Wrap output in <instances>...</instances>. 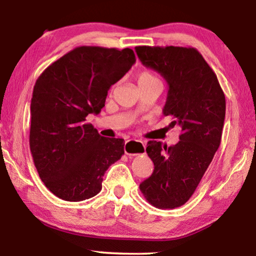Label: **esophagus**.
<instances>
[{
    "instance_id": "34e87169",
    "label": "esophagus",
    "mask_w": 256,
    "mask_h": 256,
    "mask_svg": "<svg viewBox=\"0 0 256 256\" xmlns=\"http://www.w3.org/2000/svg\"><path fill=\"white\" fill-rule=\"evenodd\" d=\"M144 149H146L144 144L138 140H128L125 142L124 144L125 154L130 156V157H134V156L144 154Z\"/></svg>"
}]
</instances>
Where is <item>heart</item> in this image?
Masks as SVG:
<instances>
[{"instance_id":"b5f03b06","label":"heart","mask_w":256,"mask_h":256,"mask_svg":"<svg viewBox=\"0 0 256 256\" xmlns=\"http://www.w3.org/2000/svg\"><path fill=\"white\" fill-rule=\"evenodd\" d=\"M151 81H159V79L152 71L148 70V68H146V70H142L136 76L138 84H144V82H151Z\"/></svg>"}]
</instances>
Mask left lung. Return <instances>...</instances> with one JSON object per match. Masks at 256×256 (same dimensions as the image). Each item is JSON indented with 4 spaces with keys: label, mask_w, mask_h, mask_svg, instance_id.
Listing matches in <instances>:
<instances>
[{
    "label": "left lung",
    "mask_w": 256,
    "mask_h": 256,
    "mask_svg": "<svg viewBox=\"0 0 256 256\" xmlns=\"http://www.w3.org/2000/svg\"><path fill=\"white\" fill-rule=\"evenodd\" d=\"M142 64L168 84L164 114L180 125V141L167 148L149 141L146 154L154 170L140 184L146 200L158 209L185 204L196 192L222 141L226 99L216 73L196 48L136 46Z\"/></svg>",
    "instance_id": "left-lung-1"
}]
</instances>
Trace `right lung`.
I'll use <instances>...</instances> for the list:
<instances>
[{
  "mask_svg": "<svg viewBox=\"0 0 256 256\" xmlns=\"http://www.w3.org/2000/svg\"><path fill=\"white\" fill-rule=\"evenodd\" d=\"M134 62L131 48L80 46L37 79L30 105V151L40 180L62 200L97 196L105 172L124 154L123 138L99 136L86 118L102 110L108 90Z\"/></svg>",
  "mask_w": 256,
  "mask_h": 256,
  "instance_id": "right-lung-1",
  "label": "right lung"
}]
</instances>
